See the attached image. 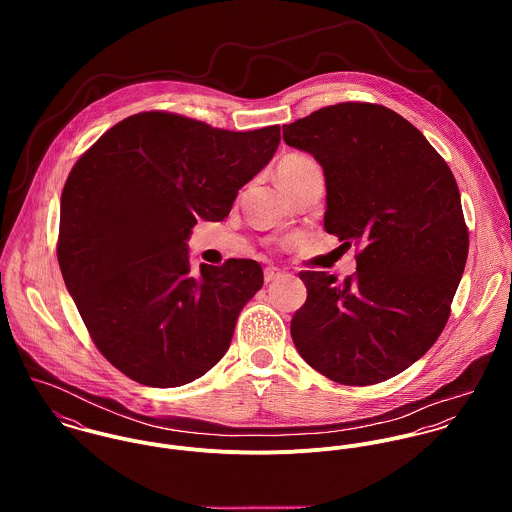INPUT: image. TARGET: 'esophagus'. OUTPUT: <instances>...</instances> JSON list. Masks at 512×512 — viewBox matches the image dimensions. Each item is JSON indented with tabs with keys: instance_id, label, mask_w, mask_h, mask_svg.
Instances as JSON below:
<instances>
[{
	"instance_id": "obj_1",
	"label": "esophagus",
	"mask_w": 512,
	"mask_h": 512,
	"mask_svg": "<svg viewBox=\"0 0 512 512\" xmlns=\"http://www.w3.org/2000/svg\"><path fill=\"white\" fill-rule=\"evenodd\" d=\"M280 276H282V270H280V268H276V266H268V268L264 270V280H266V284H270V282L278 280Z\"/></svg>"
}]
</instances>
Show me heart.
<instances>
[{
  "instance_id": "1",
  "label": "heart",
  "mask_w": 512,
  "mask_h": 512,
  "mask_svg": "<svg viewBox=\"0 0 512 512\" xmlns=\"http://www.w3.org/2000/svg\"><path fill=\"white\" fill-rule=\"evenodd\" d=\"M313 169H319V165L315 163L313 157L303 155V153H290V155H286V157L278 163L276 173H278L280 183H282V185H288V183H292V181L299 179L301 175H305V173H309V171H313Z\"/></svg>"
}]
</instances>
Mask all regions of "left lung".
Masks as SVG:
<instances>
[{
  "label": "left lung",
  "mask_w": 512,
  "mask_h": 512,
  "mask_svg": "<svg viewBox=\"0 0 512 512\" xmlns=\"http://www.w3.org/2000/svg\"><path fill=\"white\" fill-rule=\"evenodd\" d=\"M284 142L325 173L323 226L357 272L343 284L299 272L305 303L295 349L349 386L384 382L414 365L443 331L469 252L455 177L424 134L380 104L341 102L284 126Z\"/></svg>",
  "instance_id": "1"
}]
</instances>
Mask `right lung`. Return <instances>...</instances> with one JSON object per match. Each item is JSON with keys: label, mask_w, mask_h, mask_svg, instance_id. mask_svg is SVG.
<instances>
[{"label": "right lung", "mask_w": 512, "mask_h": 512, "mask_svg": "<svg viewBox=\"0 0 512 512\" xmlns=\"http://www.w3.org/2000/svg\"><path fill=\"white\" fill-rule=\"evenodd\" d=\"M280 144V126L230 132L171 112L134 114L74 163L57 258L98 351L128 378L173 388L228 351L262 266L230 258L191 272L197 220L228 217Z\"/></svg>", "instance_id": "1"}]
</instances>
